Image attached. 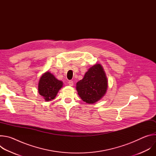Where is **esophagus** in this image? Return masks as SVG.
Here are the masks:
<instances>
[{
	"label": "esophagus",
	"instance_id": "34e87169",
	"mask_svg": "<svg viewBox=\"0 0 156 156\" xmlns=\"http://www.w3.org/2000/svg\"><path fill=\"white\" fill-rule=\"evenodd\" d=\"M69 84L70 86H73V81H69Z\"/></svg>",
	"mask_w": 156,
	"mask_h": 156
}]
</instances>
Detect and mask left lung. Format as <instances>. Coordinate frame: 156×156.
<instances>
[{
  "mask_svg": "<svg viewBox=\"0 0 156 156\" xmlns=\"http://www.w3.org/2000/svg\"><path fill=\"white\" fill-rule=\"evenodd\" d=\"M107 79L101 64L89 69L84 78L76 83V90L81 99L87 104H94L106 93Z\"/></svg>",
  "mask_w": 156,
  "mask_h": 156,
  "instance_id": "8db88e82",
  "label": "left lung"
}]
</instances>
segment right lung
<instances>
[{"label": "right lung", "mask_w": 156, "mask_h": 156, "mask_svg": "<svg viewBox=\"0 0 156 156\" xmlns=\"http://www.w3.org/2000/svg\"><path fill=\"white\" fill-rule=\"evenodd\" d=\"M63 86V82L57 80L49 72L44 73L38 83V91L46 101L54 99Z\"/></svg>", "instance_id": "1"}]
</instances>
